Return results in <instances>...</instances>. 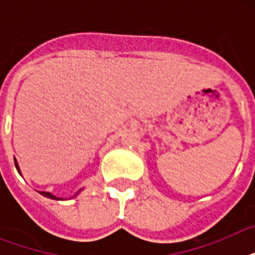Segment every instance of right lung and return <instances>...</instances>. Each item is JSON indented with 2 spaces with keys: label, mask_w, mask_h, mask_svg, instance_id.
<instances>
[{
  "label": "right lung",
  "mask_w": 255,
  "mask_h": 255,
  "mask_svg": "<svg viewBox=\"0 0 255 255\" xmlns=\"http://www.w3.org/2000/svg\"><path fill=\"white\" fill-rule=\"evenodd\" d=\"M14 164H15V168H17L18 173H19V174H21V176H22V173H21V169H19V165H18V163H17V160H15V157H14ZM82 190H83V188H82V189H79V190H78L77 193H74V196H71V198L77 197L78 194L81 193ZM39 193H41L42 196H45V197H47V198H51V200H66V198H63V197H57V196H55V194L50 193V192H39Z\"/></svg>",
  "instance_id": "right-lung-1"
}]
</instances>
